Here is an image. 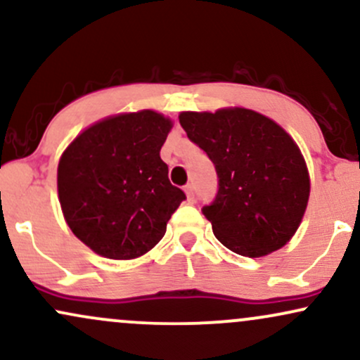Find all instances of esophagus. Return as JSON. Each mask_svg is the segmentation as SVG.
Segmentation results:
<instances>
[{"label":"esophagus","mask_w":360,"mask_h":360,"mask_svg":"<svg viewBox=\"0 0 360 360\" xmlns=\"http://www.w3.org/2000/svg\"><path fill=\"white\" fill-rule=\"evenodd\" d=\"M184 191H186V194H188V201H194V186L186 184Z\"/></svg>","instance_id":"34e87169"}]
</instances>
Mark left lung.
<instances>
[{
  "instance_id": "left-lung-1",
  "label": "left lung",
  "mask_w": 360,
  "mask_h": 360,
  "mask_svg": "<svg viewBox=\"0 0 360 360\" xmlns=\"http://www.w3.org/2000/svg\"><path fill=\"white\" fill-rule=\"evenodd\" d=\"M179 123L217 171L218 191L201 208L214 237L245 257L281 249L298 230L309 196L307 164L292 139L245 108L186 111Z\"/></svg>"
}]
</instances>
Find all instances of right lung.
Segmentation results:
<instances>
[{"label":"right lung","mask_w":360,"mask_h":360,"mask_svg":"<svg viewBox=\"0 0 360 360\" xmlns=\"http://www.w3.org/2000/svg\"><path fill=\"white\" fill-rule=\"evenodd\" d=\"M171 120L143 110L89 127L65 148L57 189L72 233L108 259H135L159 243L183 189L160 159Z\"/></svg>","instance_id":"obj_1"}]
</instances>
